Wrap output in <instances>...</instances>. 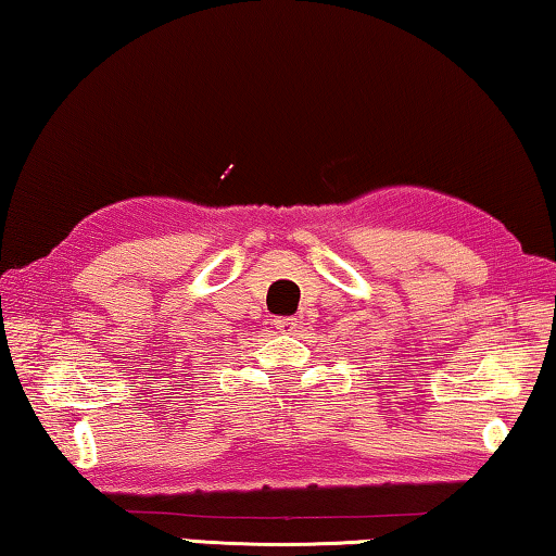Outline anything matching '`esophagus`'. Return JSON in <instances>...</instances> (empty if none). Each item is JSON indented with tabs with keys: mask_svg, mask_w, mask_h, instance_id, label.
Wrapping results in <instances>:
<instances>
[{
	"mask_svg": "<svg viewBox=\"0 0 556 556\" xmlns=\"http://www.w3.org/2000/svg\"><path fill=\"white\" fill-rule=\"evenodd\" d=\"M273 328L278 332H283V336H293V332L301 328V320L298 318H276L273 320Z\"/></svg>",
	"mask_w": 556,
	"mask_h": 556,
	"instance_id": "esophagus-1",
	"label": "esophagus"
}]
</instances>
